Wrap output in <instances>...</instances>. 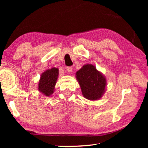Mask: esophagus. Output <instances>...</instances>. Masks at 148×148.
I'll use <instances>...</instances> for the list:
<instances>
[{
    "instance_id": "1",
    "label": "esophagus",
    "mask_w": 148,
    "mask_h": 148,
    "mask_svg": "<svg viewBox=\"0 0 148 148\" xmlns=\"http://www.w3.org/2000/svg\"><path fill=\"white\" fill-rule=\"evenodd\" d=\"M66 71L69 72H71L72 71V66H67L66 67Z\"/></svg>"
}]
</instances>
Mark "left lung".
<instances>
[{"instance_id":"obj_1","label":"left lung","mask_w":148,"mask_h":148,"mask_svg":"<svg viewBox=\"0 0 148 148\" xmlns=\"http://www.w3.org/2000/svg\"><path fill=\"white\" fill-rule=\"evenodd\" d=\"M82 94L87 99H99L104 92L106 80L92 64H86L76 72Z\"/></svg>"}]
</instances>
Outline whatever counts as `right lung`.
<instances>
[{"label": "right lung", "instance_id": "right-lung-1", "mask_svg": "<svg viewBox=\"0 0 148 148\" xmlns=\"http://www.w3.org/2000/svg\"><path fill=\"white\" fill-rule=\"evenodd\" d=\"M58 75L59 70L56 68H52L45 71L41 75V78L40 79L38 84L39 91L46 96H49L53 93Z\"/></svg>", "mask_w": 148, "mask_h": 148}]
</instances>
